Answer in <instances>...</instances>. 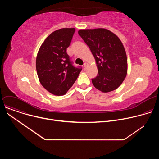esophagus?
<instances>
[{"instance_id": "34e87169", "label": "esophagus", "mask_w": 159, "mask_h": 159, "mask_svg": "<svg viewBox=\"0 0 159 159\" xmlns=\"http://www.w3.org/2000/svg\"><path fill=\"white\" fill-rule=\"evenodd\" d=\"M84 69H87V66H88V64H87V63H85L84 64Z\"/></svg>"}]
</instances>
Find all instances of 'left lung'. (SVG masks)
Listing matches in <instances>:
<instances>
[{
	"label": "left lung",
	"instance_id": "obj_1",
	"mask_svg": "<svg viewBox=\"0 0 159 159\" xmlns=\"http://www.w3.org/2000/svg\"><path fill=\"white\" fill-rule=\"evenodd\" d=\"M94 55L98 73L94 86L103 93L116 89L127 74V57L119 38L111 31L98 28L78 32Z\"/></svg>",
	"mask_w": 159,
	"mask_h": 159
}]
</instances>
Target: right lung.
<instances>
[{"label":"right lung","mask_w":159,"mask_h":159,"mask_svg":"<svg viewBox=\"0 0 159 159\" xmlns=\"http://www.w3.org/2000/svg\"><path fill=\"white\" fill-rule=\"evenodd\" d=\"M75 28H62L50 34L38 51L36 66L41 85L50 93L63 96L73 85L82 68L75 66L66 53Z\"/></svg>","instance_id":"right-lung-1"}]
</instances>
